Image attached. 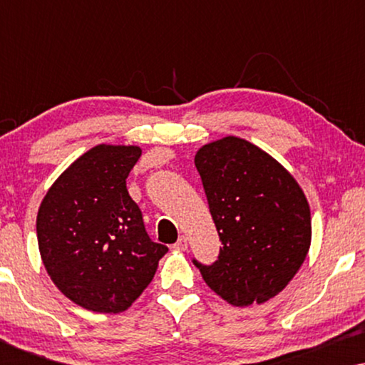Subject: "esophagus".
I'll list each match as a JSON object with an SVG mask.
<instances>
[{"label": "esophagus", "instance_id": "34e87169", "mask_svg": "<svg viewBox=\"0 0 365 365\" xmlns=\"http://www.w3.org/2000/svg\"><path fill=\"white\" fill-rule=\"evenodd\" d=\"M174 249H178V251H186L187 249V237H179V241L174 244Z\"/></svg>", "mask_w": 365, "mask_h": 365}]
</instances>
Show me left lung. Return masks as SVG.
<instances>
[{"label": "left lung", "mask_w": 365, "mask_h": 365, "mask_svg": "<svg viewBox=\"0 0 365 365\" xmlns=\"http://www.w3.org/2000/svg\"><path fill=\"white\" fill-rule=\"evenodd\" d=\"M201 176L221 249L204 281L232 306L261 304L287 286L311 246V209L276 159L246 139L227 136L199 149Z\"/></svg>", "instance_id": "8db88e82"}]
</instances>
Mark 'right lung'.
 <instances>
[{"label":"right lung","instance_id":"add662e5","mask_svg":"<svg viewBox=\"0 0 365 365\" xmlns=\"http://www.w3.org/2000/svg\"><path fill=\"white\" fill-rule=\"evenodd\" d=\"M138 146H99L78 158L44 196L38 246L56 287L93 312H123L153 281L168 247L151 241L126 179Z\"/></svg>","mask_w":365,"mask_h":365}]
</instances>
